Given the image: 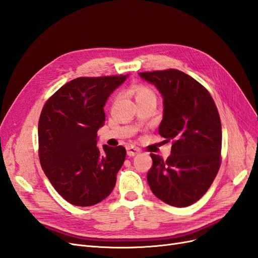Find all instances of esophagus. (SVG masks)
<instances>
[{
    "label": "esophagus",
    "mask_w": 258,
    "mask_h": 258,
    "mask_svg": "<svg viewBox=\"0 0 258 258\" xmlns=\"http://www.w3.org/2000/svg\"><path fill=\"white\" fill-rule=\"evenodd\" d=\"M140 152L141 151H140L139 148L136 146H128L127 147V155L130 156V157H134V156L138 155Z\"/></svg>",
    "instance_id": "obj_1"
}]
</instances>
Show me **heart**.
Here are the masks:
<instances>
[{"mask_svg":"<svg viewBox=\"0 0 258 258\" xmlns=\"http://www.w3.org/2000/svg\"><path fill=\"white\" fill-rule=\"evenodd\" d=\"M132 91L135 92L137 100L140 98H144V97H154L153 91L150 88H147V87H145V86H142V85L135 86V87L132 88Z\"/></svg>","mask_w":258,"mask_h":258,"instance_id":"1","label":"heart"}]
</instances>
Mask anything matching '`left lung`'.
Returning <instances> with one entry per match:
<instances>
[{
    "mask_svg": "<svg viewBox=\"0 0 258 258\" xmlns=\"http://www.w3.org/2000/svg\"><path fill=\"white\" fill-rule=\"evenodd\" d=\"M139 76L160 92L163 117L158 131L167 141L173 140L167 160L151 154L148 185L166 204L188 207L207 192L221 166L222 124L216 105L204 86L178 70Z\"/></svg>",
    "mask_w": 258,
    "mask_h": 258,
    "instance_id": "8db88e82",
    "label": "left lung"
}]
</instances>
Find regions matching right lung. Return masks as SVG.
<instances>
[{"instance_id": "1", "label": "right lung", "mask_w": 258, "mask_h": 258, "mask_svg": "<svg viewBox=\"0 0 258 258\" xmlns=\"http://www.w3.org/2000/svg\"><path fill=\"white\" fill-rule=\"evenodd\" d=\"M127 77H79L59 88L43 107L38 120L41 166L71 205H97L116 184L126 148L103 145L101 152L97 132L105 121L107 98Z\"/></svg>"}]
</instances>
